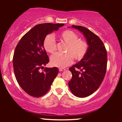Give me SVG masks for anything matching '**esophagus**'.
Segmentation results:
<instances>
[{"mask_svg":"<svg viewBox=\"0 0 122 122\" xmlns=\"http://www.w3.org/2000/svg\"><path fill=\"white\" fill-rule=\"evenodd\" d=\"M65 68H59V71L60 72H62V71H65Z\"/></svg>","mask_w":122,"mask_h":122,"instance_id":"obj_1","label":"esophagus"}]
</instances>
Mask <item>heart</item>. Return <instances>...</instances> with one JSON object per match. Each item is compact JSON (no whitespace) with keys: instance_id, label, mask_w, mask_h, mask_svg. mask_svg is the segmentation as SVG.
<instances>
[{"instance_id":"1","label":"heart","mask_w":122,"mask_h":122,"mask_svg":"<svg viewBox=\"0 0 122 122\" xmlns=\"http://www.w3.org/2000/svg\"><path fill=\"white\" fill-rule=\"evenodd\" d=\"M60 40L66 45L65 54H54L50 57V61L53 66L62 68L72 64L73 58L77 61H80L88 52L89 45L84 40L79 39V36L71 30L62 31L59 36ZM43 46L47 53L53 54L56 51L57 43L51 35H47L43 41Z\"/></svg>"}]
</instances>
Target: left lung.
I'll return each instance as SVG.
<instances>
[{
	"label": "left lung",
	"instance_id": "left-lung-1",
	"mask_svg": "<svg viewBox=\"0 0 122 122\" xmlns=\"http://www.w3.org/2000/svg\"><path fill=\"white\" fill-rule=\"evenodd\" d=\"M84 34L89 48L85 56L69 68L72 77L68 82L75 96L85 97L95 92L101 85L107 70V53L100 38L87 28L73 25Z\"/></svg>",
	"mask_w": 122,
	"mask_h": 122
}]
</instances>
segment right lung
<instances>
[{
  "label": "right lung",
  "instance_id": "1",
  "mask_svg": "<svg viewBox=\"0 0 122 122\" xmlns=\"http://www.w3.org/2000/svg\"><path fill=\"white\" fill-rule=\"evenodd\" d=\"M63 23H41L25 34L15 47L13 67L15 77L20 86L27 94L39 97L46 93L58 73L56 67L44 68L49 58L43 46L47 34L57 31Z\"/></svg>",
  "mask_w": 122,
  "mask_h": 122
}]
</instances>
